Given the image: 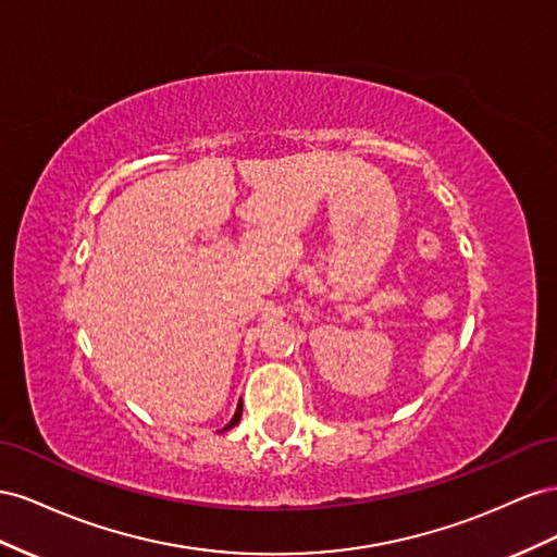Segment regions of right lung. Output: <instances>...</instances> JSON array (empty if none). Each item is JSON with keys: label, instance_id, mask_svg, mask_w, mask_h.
Returning a JSON list of instances; mask_svg holds the SVG:
<instances>
[{"label": "right lung", "instance_id": "1", "mask_svg": "<svg viewBox=\"0 0 557 557\" xmlns=\"http://www.w3.org/2000/svg\"><path fill=\"white\" fill-rule=\"evenodd\" d=\"M240 418H243V406H237V410H235V416H233V420L224 426V432H226V429H231V426H235L237 422H240Z\"/></svg>", "mask_w": 557, "mask_h": 557}]
</instances>
